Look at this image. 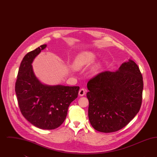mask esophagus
Here are the masks:
<instances>
[{"label": "esophagus", "mask_w": 157, "mask_h": 157, "mask_svg": "<svg viewBox=\"0 0 157 157\" xmlns=\"http://www.w3.org/2000/svg\"><path fill=\"white\" fill-rule=\"evenodd\" d=\"M85 94H86V90L83 88H82L79 90V95L80 97H82V96L85 95Z\"/></svg>", "instance_id": "esophagus-1"}]
</instances>
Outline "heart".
<instances>
[{"label": "heart", "instance_id": "obj_1", "mask_svg": "<svg viewBox=\"0 0 157 157\" xmlns=\"http://www.w3.org/2000/svg\"><path fill=\"white\" fill-rule=\"evenodd\" d=\"M97 59V55L95 53L90 51H83L79 53L75 56L72 62V67L71 70L75 71V69H80L85 67L92 63ZM101 67V63L97 62L92 66L90 68L89 72L90 74H97Z\"/></svg>", "mask_w": 157, "mask_h": 157}]
</instances>
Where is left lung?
Wrapping results in <instances>:
<instances>
[{
    "instance_id": "obj_1",
    "label": "left lung",
    "mask_w": 157,
    "mask_h": 157,
    "mask_svg": "<svg viewBox=\"0 0 157 157\" xmlns=\"http://www.w3.org/2000/svg\"><path fill=\"white\" fill-rule=\"evenodd\" d=\"M88 117L99 132L109 133L125 127L139 112L143 81L132 60L124 62L115 72L99 74L87 83Z\"/></svg>"
}]
</instances>
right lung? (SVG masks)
Masks as SVG:
<instances>
[{
    "label": "right lung",
    "instance_id": "obj_1",
    "mask_svg": "<svg viewBox=\"0 0 157 157\" xmlns=\"http://www.w3.org/2000/svg\"><path fill=\"white\" fill-rule=\"evenodd\" d=\"M41 45L23 58L15 84V92L23 116L33 125L54 129L62 124L71 103L78 97L79 86L49 85L40 82L32 65L46 48Z\"/></svg>",
    "mask_w": 157,
    "mask_h": 157
}]
</instances>
